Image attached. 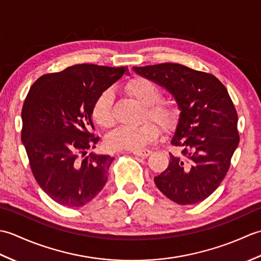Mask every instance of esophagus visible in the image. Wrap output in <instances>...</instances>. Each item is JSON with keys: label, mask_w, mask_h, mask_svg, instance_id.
I'll list each match as a JSON object with an SVG mask.
<instances>
[{"label": "esophagus", "mask_w": 261, "mask_h": 261, "mask_svg": "<svg viewBox=\"0 0 261 261\" xmlns=\"http://www.w3.org/2000/svg\"><path fill=\"white\" fill-rule=\"evenodd\" d=\"M151 151L148 150V149H142V150H136L134 151V154L135 156H139L141 158H147L148 156H150Z\"/></svg>", "instance_id": "34e87169"}]
</instances>
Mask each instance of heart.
Returning <instances> with one entry per match:
<instances>
[{
  "label": "heart",
  "instance_id": "heart-1",
  "mask_svg": "<svg viewBox=\"0 0 261 261\" xmlns=\"http://www.w3.org/2000/svg\"><path fill=\"white\" fill-rule=\"evenodd\" d=\"M125 90L137 101L146 105V118H150L164 127L169 129L178 119V109L174 104L163 101L162 90L146 77H135L127 82ZM114 95L111 90L103 91L92 108L94 121L98 125L109 127L113 124ZM159 135V129L152 121H147L139 126H119L107 137V146L111 150H138L153 141Z\"/></svg>",
  "mask_w": 261,
  "mask_h": 261
}]
</instances>
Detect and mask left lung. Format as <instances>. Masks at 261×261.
<instances>
[{
	"label": "left lung",
	"instance_id": "1",
	"mask_svg": "<svg viewBox=\"0 0 261 261\" xmlns=\"http://www.w3.org/2000/svg\"><path fill=\"white\" fill-rule=\"evenodd\" d=\"M138 75L166 88L180 110L168 167L153 178L164 195L180 205L208 197L230 168L239 145L238 115L225 86L212 74L165 63L134 67Z\"/></svg>",
	"mask_w": 261,
	"mask_h": 261
}]
</instances>
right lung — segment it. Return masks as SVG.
I'll use <instances>...</instances> for the list:
<instances>
[{
  "label": "right lung",
  "instance_id": "obj_1",
  "mask_svg": "<svg viewBox=\"0 0 261 261\" xmlns=\"http://www.w3.org/2000/svg\"><path fill=\"white\" fill-rule=\"evenodd\" d=\"M126 67L70 66L33 83L22 108L21 139L37 182L55 202L69 207L87 204L102 191L114 160L96 154L92 108Z\"/></svg>",
  "mask_w": 261,
  "mask_h": 261
}]
</instances>
